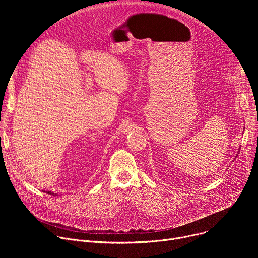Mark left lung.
<instances>
[{
  "instance_id": "8db88e82",
  "label": "left lung",
  "mask_w": 258,
  "mask_h": 258,
  "mask_svg": "<svg viewBox=\"0 0 258 258\" xmlns=\"http://www.w3.org/2000/svg\"><path fill=\"white\" fill-rule=\"evenodd\" d=\"M244 128H245V127H244ZM239 152H240V151H239V150H238V154H239ZM238 154H237V155H236V156H235V157H237V156H238ZM234 159H235V158H234Z\"/></svg>"
}]
</instances>
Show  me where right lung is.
I'll list each match as a JSON object with an SVG mask.
<instances>
[{"instance_id": "obj_1", "label": "right lung", "mask_w": 258, "mask_h": 258, "mask_svg": "<svg viewBox=\"0 0 258 258\" xmlns=\"http://www.w3.org/2000/svg\"><path fill=\"white\" fill-rule=\"evenodd\" d=\"M45 192V191H44ZM46 193L47 194H50V195H57V194H55V193H53V192H51V191H46Z\"/></svg>"}]
</instances>
